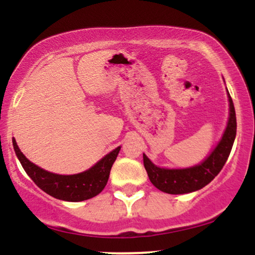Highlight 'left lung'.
Masks as SVG:
<instances>
[{"mask_svg":"<svg viewBox=\"0 0 255 255\" xmlns=\"http://www.w3.org/2000/svg\"><path fill=\"white\" fill-rule=\"evenodd\" d=\"M230 113L227 129L217 147L201 164L188 169L158 168L144 154V165L148 178L156 188L168 194H186L209 184L219 174L229 157L236 136V114L229 92Z\"/></svg>","mask_w":255,"mask_h":255,"instance_id":"obj_1","label":"left lung"}]
</instances>
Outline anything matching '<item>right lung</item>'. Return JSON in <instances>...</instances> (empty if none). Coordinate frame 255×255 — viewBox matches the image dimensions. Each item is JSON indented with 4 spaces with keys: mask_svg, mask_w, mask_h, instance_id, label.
<instances>
[{
    "mask_svg": "<svg viewBox=\"0 0 255 255\" xmlns=\"http://www.w3.org/2000/svg\"><path fill=\"white\" fill-rule=\"evenodd\" d=\"M13 146L16 157L19 158L22 168L32 181L49 195L64 201L87 200L103 191L109 180L111 166L121 148L119 146L118 148L111 151L89 170L77 175H57L31 163L19 150L14 137Z\"/></svg>",
    "mask_w": 255,
    "mask_h": 255,
    "instance_id": "1",
    "label": "right lung"
}]
</instances>
